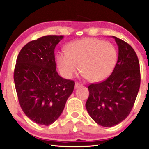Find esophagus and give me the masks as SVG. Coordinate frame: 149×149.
<instances>
[{"label":"esophagus","instance_id":"esophagus-1","mask_svg":"<svg viewBox=\"0 0 149 149\" xmlns=\"http://www.w3.org/2000/svg\"><path fill=\"white\" fill-rule=\"evenodd\" d=\"M81 86H83V85H82L80 83H78V82L76 83V84H75V87H76V88H78L79 87H81Z\"/></svg>","mask_w":149,"mask_h":149}]
</instances>
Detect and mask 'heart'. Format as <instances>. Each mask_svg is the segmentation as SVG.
<instances>
[{"mask_svg": "<svg viewBox=\"0 0 149 149\" xmlns=\"http://www.w3.org/2000/svg\"><path fill=\"white\" fill-rule=\"evenodd\" d=\"M66 52L57 54L59 71L64 77L73 78L80 69L85 78L96 83L107 79L118 61L115 45L97 38H84L71 42Z\"/></svg>", "mask_w": 149, "mask_h": 149, "instance_id": "heart-1", "label": "heart"}]
</instances>
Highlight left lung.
<instances>
[{
	"label": "left lung",
	"mask_w": 149,
	"mask_h": 149,
	"mask_svg": "<svg viewBox=\"0 0 149 149\" xmlns=\"http://www.w3.org/2000/svg\"><path fill=\"white\" fill-rule=\"evenodd\" d=\"M118 46V58L111 76L88 86L85 107L89 115L103 127H113L130 113L141 82L139 62L134 49L127 42L114 37Z\"/></svg>",
	"instance_id": "1"
}]
</instances>
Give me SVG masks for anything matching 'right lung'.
Masks as SVG:
<instances>
[{"label":"right lung","mask_w":149,"mask_h":149,"mask_svg":"<svg viewBox=\"0 0 149 149\" xmlns=\"http://www.w3.org/2000/svg\"><path fill=\"white\" fill-rule=\"evenodd\" d=\"M64 36L49 35L22 47L14 71L19 102L25 115L36 123L49 125L64 110L75 82L56 71L54 48Z\"/></svg>","instance_id":"obj_1"}]
</instances>
